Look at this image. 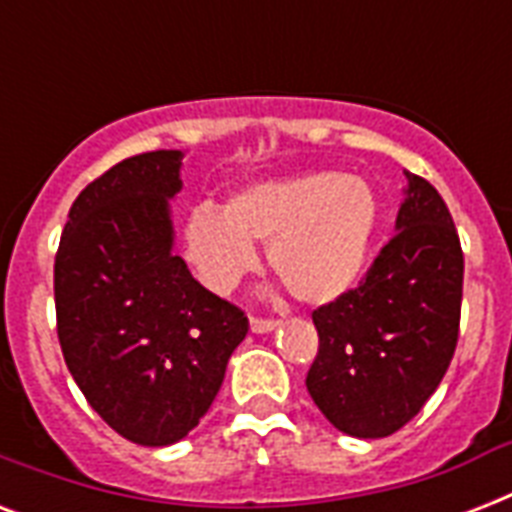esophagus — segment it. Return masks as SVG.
<instances>
[{"instance_id":"esophagus-1","label":"esophagus","mask_w":512,"mask_h":512,"mask_svg":"<svg viewBox=\"0 0 512 512\" xmlns=\"http://www.w3.org/2000/svg\"><path fill=\"white\" fill-rule=\"evenodd\" d=\"M279 327V321L276 319H263V316H249V329L255 332V335H265V332H273V329Z\"/></svg>"}]
</instances>
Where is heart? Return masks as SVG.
Masks as SVG:
<instances>
[{"mask_svg":"<svg viewBox=\"0 0 512 512\" xmlns=\"http://www.w3.org/2000/svg\"><path fill=\"white\" fill-rule=\"evenodd\" d=\"M380 199L372 183L342 172H305L244 185L223 209L196 207L185 220V255L212 292L225 295L255 268L263 244L268 268L300 303L327 305L358 287Z\"/></svg>","mask_w":512,"mask_h":512,"instance_id":"obj_1","label":"heart"}]
</instances>
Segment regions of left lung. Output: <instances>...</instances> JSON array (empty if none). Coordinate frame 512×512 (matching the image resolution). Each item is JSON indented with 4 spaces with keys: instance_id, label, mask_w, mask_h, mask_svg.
I'll return each instance as SVG.
<instances>
[{
    "instance_id": "1",
    "label": "left lung",
    "mask_w": 512,
    "mask_h": 512,
    "mask_svg": "<svg viewBox=\"0 0 512 512\" xmlns=\"http://www.w3.org/2000/svg\"><path fill=\"white\" fill-rule=\"evenodd\" d=\"M404 175L396 236L356 289L313 311L319 353L305 385L321 414L356 438L404 428L441 385L460 335V236L441 193Z\"/></svg>"
}]
</instances>
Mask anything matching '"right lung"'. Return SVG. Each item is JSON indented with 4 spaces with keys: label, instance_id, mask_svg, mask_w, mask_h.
<instances>
[{
    "label": "right lung",
    "instance_id": "obj_1",
    "mask_svg": "<svg viewBox=\"0 0 512 512\" xmlns=\"http://www.w3.org/2000/svg\"><path fill=\"white\" fill-rule=\"evenodd\" d=\"M183 151H148L92 180L55 255L58 340L90 406L132 444L170 446L215 401L249 332L244 311L172 252Z\"/></svg>",
    "mask_w": 512,
    "mask_h": 512
}]
</instances>
